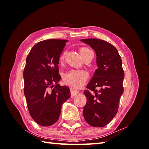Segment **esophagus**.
<instances>
[{"label": "esophagus", "instance_id": "esophagus-1", "mask_svg": "<svg viewBox=\"0 0 149 149\" xmlns=\"http://www.w3.org/2000/svg\"><path fill=\"white\" fill-rule=\"evenodd\" d=\"M70 93H71V97L73 98V97H74L79 93V91L74 89V88H70Z\"/></svg>", "mask_w": 149, "mask_h": 149}]
</instances>
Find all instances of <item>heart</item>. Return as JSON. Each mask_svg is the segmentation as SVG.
<instances>
[{
  "label": "heart",
  "instance_id": "obj_1",
  "mask_svg": "<svg viewBox=\"0 0 149 149\" xmlns=\"http://www.w3.org/2000/svg\"><path fill=\"white\" fill-rule=\"evenodd\" d=\"M79 52L83 59H85L91 56H93V52L88 47H83L79 49ZM65 53H63L60 56L59 62L61 63L65 59ZM88 78V74L84 70H71L65 73L63 75V80L64 83L72 88H79L86 83Z\"/></svg>",
  "mask_w": 149,
  "mask_h": 149
}]
</instances>
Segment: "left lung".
Masks as SVG:
<instances>
[{
    "instance_id": "left-lung-1",
    "label": "left lung",
    "mask_w": 149,
    "mask_h": 149,
    "mask_svg": "<svg viewBox=\"0 0 149 149\" xmlns=\"http://www.w3.org/2000/svg\"><path fill=\"white\" fill-rule=\"evenodd\" d=\"M96 52L98 68L87 85L84 94L87 102L83 109L86 122L101 127L111 121L118 112L123 92L124 72L121 57L111 44L97 38L81 40Z\"/></svg>"
}]
</instances>
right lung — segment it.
Wrapping results in <instances>:
<instances>
[{
	"instance_id": "1",
	"label": "right lung",
	"mask_w": 149,
	"mask_h": 149,
	"mask_svg": "<svg viewBox=\"0 0 149 149\" xmlns=\"http://www.w3.org/2000/svg\"><path fill=\"white\" fill-rule=\"evenodd\" d=\"M67 40H47L31 50L24 70V95L30 115L42 126L56 123L62 104L70 97L67 86H61L59 59Z\"/></svg>"
}]
</instances>
